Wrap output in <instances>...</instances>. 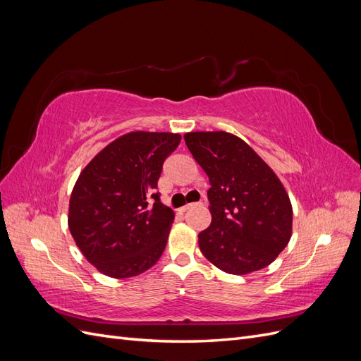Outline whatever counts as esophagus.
I'll use <instances>...</instances> for the list:
<instances>
[{"mask_svg":"<svg viewBox=\"0 0 361 361\" xmlns=\"http://www.w3.org/2000/svg\"><path fill=\"white\" fill-rule=\"evenodd\" d=\"M197 204H202V202H199V203H188V204H185V206H182V207H180V212H187L188 209H191V207L197 206Z\"/></svg>","mask_w":361,"mask_h":361,"instance_id":"obj_1","label":"esophagus"}]
</instances>
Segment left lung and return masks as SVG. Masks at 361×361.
<instances>
[{"mask_svg": "<svg viewBox=\"0 0 361 361\" xmlns=\"http://www.w3.org/2000/svg\"><path fill=\"white\" fill-rule=\"evenodd\" d=\"M183 138L211 183L212 223L199 233L203 256L228 274L268 267L292 233L290 200L276 173L244 140L223 130Z\"/></svg>", "mask_w": 361, "mask_h": 361, "instance_id": "1", "label": "left lung"}]
</instances>
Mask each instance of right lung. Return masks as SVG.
Here are the masks:
<instances>
[{"mask_svg": "<svg viewBox=\"0 0 361 361\" xmlns=\"http://www.w3.org/2000/svg\"><path fill=\"white\" fill-rule=\"evenodd\" d=\"M179 134L130 133L101 150L76 180L69 231L85 259L105 276L126 279L154 267L174 214L155 192Z\"/></svg>", "mask_w": 361, "mask_h": 361, "instance_id": "right-lung-1", "label": "right lung"}]
</instances>
